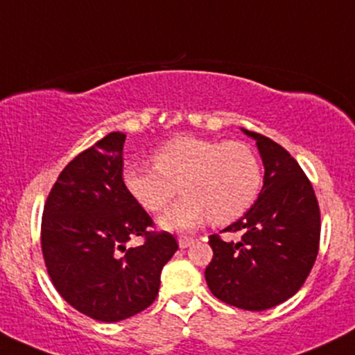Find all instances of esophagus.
<instances>
[{
    "label": "esophagus",
    "mask_w": 355,
    "mask_h": 355,
    "mask_svg": "<svg viewBox=\"0 0 355 355\" xmlns=\"http://www.w3.org/2000/svg\"><path fill=\"white\" fill-rule=\"evenodd\" d=\"M193 242H195L193 237H187V235H180V237H178V245H180V248L190 247Z\"/></svg>",
    "instance_id": "obj_1"
}]
</instances>
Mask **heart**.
<instances>
[{
    "instance_id": "heart-1",
    "label": "heart",
    "mask_w": 355,
    "mask_h": 355,
    "mask_svg": "<svg viewBox=\"0 0 355 355\" xmlns=\"http://www.w3.org/2000/svg\"><path fill=\"white\" fill-rule=\"evenodd\" d=\"M155 166L128 164L121 172L126 191L145 210H165L178 189L185 193L160 218L170 230L200 225L207 217L229 223L242 217L262 185L259 157L243 141L182 135L152 153Z\"/></svg>"
}]
</instances>
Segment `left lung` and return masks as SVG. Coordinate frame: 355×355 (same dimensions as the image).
Instances as JSON below:
<instances>
[{
	"label": "left lung",
	"mask_w": 355,
	"mask_h": 355,
	"mask_svg": "<svg viewBox=\"0 0 355 355\" xmlns=\"http://www.w3.org/2000/svg\"><path fill=\"white\" fill-rule=\"evenodd\" d=\"M257 141L263 187L247 214L223 232L239 240L210 235L214 259L205 268L210 292L243 311H267L302 287L317 259L320 210L305 173L291 153L260 133Z\"/></svg>",
	"instance_id": "obj_1"
}]
</instances>
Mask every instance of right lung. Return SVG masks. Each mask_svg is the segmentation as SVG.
Instances as JSON below:
<instances>
[{
	"label": "right lung",
	"instance_id": "add662e5",
	"mask_svg": "<svg viewBox=\"0 0 355 355\" xmlns=\"http://www.w3.org/2000/svg\"><path fill=\"white\" fill-rule=\"evenodd\" d=\"M121 132L108 133L63 168L44 203L42 248L58 294L100 322L125 320L157 299L162 268L175 252L168 232L123 185ZM144 246L126 248L132 236Z\"/></svg>",
	"mask_w": 355,
	"mask_h": 355
}]
</instances>
